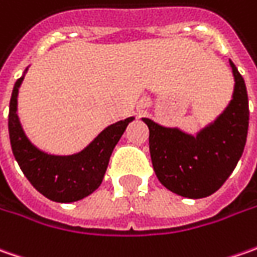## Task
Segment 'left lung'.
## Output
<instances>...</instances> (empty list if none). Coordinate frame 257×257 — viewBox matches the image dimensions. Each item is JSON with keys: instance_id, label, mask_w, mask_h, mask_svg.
I'll return each instance as SVG.
<instances>
[{"instance_id": "8db88e82", "label": "left lung", "mask_w": 257, "mask_h": 257, "mask_svg": "<svg viewBox=\"0 0 257 257\" xmlns=\"http://www.w3.org/2000/svg\"><path fill=\"white\" fill-rule=\"evenodd\" d=\"M230 67L234 77L230 103L196 136L143 118L150 132L156 176L179 196L202 199L217 192L242 157L249 127V100L243 77L232 61Z\"/></svg>"}]
</instances>
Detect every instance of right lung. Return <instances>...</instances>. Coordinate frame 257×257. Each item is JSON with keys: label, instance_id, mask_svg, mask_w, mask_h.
Instances as JSON below:
<instances>
[{"label": "right lung", "instance_id": "add662e5", "mask_svg": "<svg viewBox=\"0 0 257 257\" xmlns=\"http://www.w3.org/2000/svg\"><path fill=\"white\" fill-rule=\"evenodd\" d=\"M23 80L24 77L15 83L8 114L10 142L17 163L30 183L47 199L58 203L84 199L101 184L114 147L134 117L108 125L80 153H45L28 140L17 114V97Z\"/></svg>", "mask_w": 257, "mask_h": 257}]
</instances>
